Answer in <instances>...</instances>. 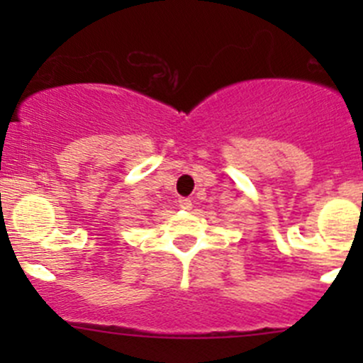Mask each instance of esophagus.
Segmentation results:
<instances>
[{
    "label": "esophagus",
    "mask_w": 363,
    "mask_h": 363,
    "mask_svg": "<svg viewBox=\"0 0 363 363\" xmlns=\"http://www.w3.org/2000/svg\"><path fill=\"white\" fill-rule=\"evenodd\" d=\"M179 207L184 208V211H189V208L193 207V203H191V200L184 199V196H182V199H179Z\"/></svg>",
    "instance_id": "34e87169"
}]
</instances>
